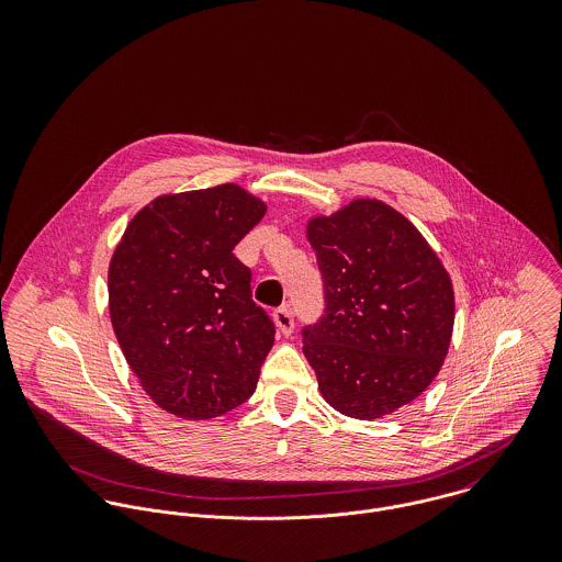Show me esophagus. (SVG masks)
Returning a JSON list of instances; mask_svg holds the SVG:
<instances>
[{
  "instance_id": "34e87169",
  "label": "esophagus",
  "mask_w": 562,
  "mask_h": 562,
  "mask_svg": "<svg viewBox=\"0 0 562 562\" xmlns=\"http://www.w3.org/2000/svg\"><path fill=\"white\" fill-rule=\"evenodd\" d=\"M272 316H274V322H277V326H279V330L283 335H292V330H294V316H292V310L288 305L274 310Z\"/></svg>"
}]
</instances>
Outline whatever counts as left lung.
Listing matches in <instances>:
<instances>
[{
	"label": "left lung",
	"instance_id": "obj_1",
	"mask_svg": "<svg viewBox=\"0 0 562 562\" xmlns=\"http://www.w3.org/2000/svg\"><path fill=\"white\" fill-rule=\"evenodd\" d=\"M324 316L303 352L335 411L376 419L415 401L450 348L454 292L424 236L383 201L355 199L307 225Z\"/></svg>",
	"mask_w": 562,
	"mask_h": 562
}]
</instances>
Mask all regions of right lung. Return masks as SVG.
Masks as SVG:
<instances>
[{
  "label": "right lung",
  "instance_id": "add662e5",
  "mask_svg": "<svg viewBox=\"0 0 562 562\" xmlns=\"http://www.w3.org/2000/svg\"><path fill=\"white\" fill-rule=\"evenodd\" d=\"M266 203L236 183L161 194L127 225L108 270L110 321L149 398L183 419L248 401L274 344L236 244Z\"/></svg>",
  "mask_w": 562,
  "mask_h": 562
}]
</instances>
